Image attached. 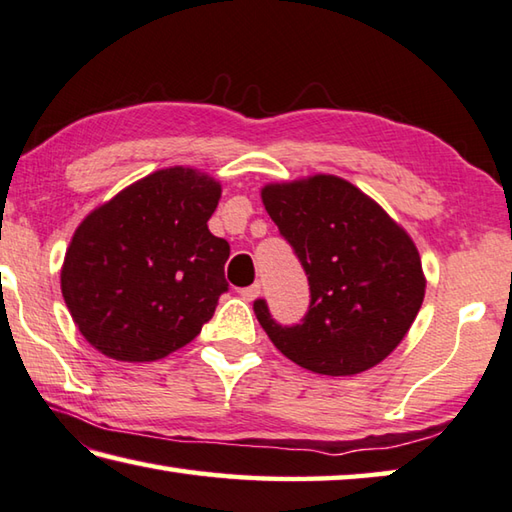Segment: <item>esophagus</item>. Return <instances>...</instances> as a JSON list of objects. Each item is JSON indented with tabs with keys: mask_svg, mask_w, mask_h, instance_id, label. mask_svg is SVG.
<instances>
[{
	"mask_svg": "<svg viewBox=\"0 0 512 512\" xmlns=\"http://www.w3.org/2000/svg\"><path fill=\"white\" fill-rule=\"evenodd\" d=\"M259 293H262V284H253V286H246V288H241L239 291V295L244 297L246 302H253L255 297H259Z\"/></svg>",
	"mask_w": 512,
	"mask_h": 512,
	"instance_id": "obj_1",
	"label": "esophagus"
}]
</instances>
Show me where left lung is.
<instances>
[{"label": "left lung", "instance_id": "left-lung-1", "mask_svg": "<svg viewBox=\"0 0 512 512\" xmlns=\"http://www.w3.org/2000/svg\"><path fill=\"white\" fill-rule=\"evenodd\" d=\"M266 212L309 277V311L280 324L253 309L288 360L315 374L353 376L392 353L425 297L412 237L356 185L331 174L262 190Z\"/></svg>", "mask_w": 512, "mask_h": 512}]
</instances>
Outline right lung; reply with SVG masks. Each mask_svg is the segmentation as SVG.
<instances>
[{"label":"right lung","mask_w":512,"mask_h":512,"mask_svg":"<svg viewBox=\"0 0 512 512\" xmlns=\"http://www.w3.org/2000/svg\"><path fill=\"white\" fill-rule=\"evenodd\" d=\"M219 199L212 176L179 165L132 183L82 221L60 284L91 347L152 362L199 336L228 291L230 246L208 230Z\"/></svg>","instance_id":"right-lung-1"}]
</instances>
